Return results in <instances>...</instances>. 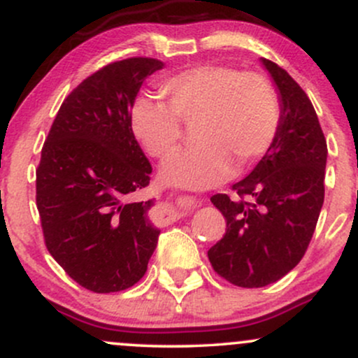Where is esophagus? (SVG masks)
<instances>
[{
  "label": "esophagus",
  "mask_w": 358,
  "mask_h": 358,
  "mask_svg": "<svg viewBox=\"0 0 358 358\" xmlns=\"http://www.w3.org/2000/svg\"><path fill=\"white\" fill-rule=\"evenodd\" d=\"M196 205H199V200H195V199L185 200V202L180 205V207H173V205H171V207H168L166 210L162 213V219L166 220V222H175V220H178L180 217H183L187 212L193 210Z\"/></svg>",
  "instance_id": "34e87169"
}]
</instances>
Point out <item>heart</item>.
<instances>
[{"mask_svg":"<svg viewBox=\"0 0 358 358\" xmlns=\"http://www.w3.org/2000/svg\"><path fill=\"white\" fill-rule=\"evenodd\" d=\"M166 104L141 97L131 109V127L146 153L165 158L178 146L182 122L195 121L196 148L171 155L162 180L183 188H210L234 168L256 163L276 138L279 102L266 77L220 65H200L162 84Z\"/></svg>","mask_w":358,"mask_h":358,"instance_id":"b5f03b06","label":"heart"}]
</instances>
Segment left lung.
<instances>
[{
    "label": "left lung",
    "mask_w": 358,
    "mask_h": 358,
    "mask_svg": "<svg viewBox=\"0 0 358 358\" xmlns=\"http://www.w3.org/2000/svg\"><path fill=\"white\" fill-rule=\"evenodd\" d=\"M278 90L279 126L273 145L236 195L212 203L227 220L224 237L208 249L217 274L241 287H262L286 276L305 256L324 199L327 139L313 104L296 80L261 59Z\"/></svg>",
    "instance_id": "1"
}]
</instances>
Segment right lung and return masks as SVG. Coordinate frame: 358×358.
Returning <instances> with one entry per match:
<instances>
[{"label": "right lung", "instance_id": "1", "mask_svg": "<svg viewBox=\"0 0 358 358\" xmlns=\"http://www.w3.org/2000/svg\"><path fill=\"white\" fill-rule=\"evenodd\" d=\"M163 62L134 57L106 65L62 102L36 170L45 244L73 281L116 293L145 276L159 229L155 200L136 202L151 165L131 127L139 89Z\"/></svg>", "mask_w": 358, "mask_h": 358}]
</instances>
